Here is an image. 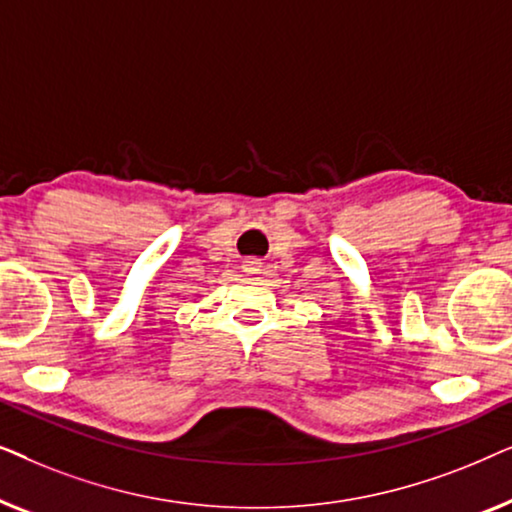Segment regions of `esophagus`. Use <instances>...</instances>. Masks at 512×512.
<instances>
[{"instance_id":"1","label":"esophagus","mask_w":512,"mask_h":512,"mask_svg":"<svg viewBox=\"0 0 512 512\" xmlns=\"http://www.w3.org/2000/svg\"><path fill=\"white\" fill-rule=\"evenodd\" d=\"M258 268H261V265H258L256 261H247V263H244V270H247V272H258Z\"/></svg>"}]
</instances>
